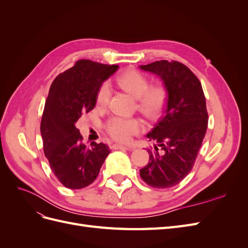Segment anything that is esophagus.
Instances as JSON below:
<instances>
[{"instance_id":"1","label":"esophagus","mask_w":248,"mask_h":248,"mask_svg":"<svg viewBox=\"0 0 248 248\" xmlns=\"http://www.w3.org/2000/svg\"><path fill=\"white\" fill-rule=\"evenodd\" d=\"M112 149H119V150H132L131 147H125L122 145H118V144H114L112 145Z\"/></svg>"}]
</instances>
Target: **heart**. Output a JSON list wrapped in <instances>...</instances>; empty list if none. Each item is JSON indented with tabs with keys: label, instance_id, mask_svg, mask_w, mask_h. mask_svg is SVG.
<instances>
[{
	"label": "heart",
	"instance_id": "obj_1",
	"mask_svg": "<svg viewBox=\"0 0 248 248\" xmlns=\"http://www.w3.org/2000/svg\"><path fill=\"white\" fill-rule=\"evenodd\" d=\"M117 84L137 98V108L150 120L158 119L166 109L169 92L164 85L150 86V79L138 70H127L116 78ZM110 98V88L104 82L97 91L96 102L99 108H106ZM107 133L117 141L129 142L144 129L140 118L112 117L106 123Z\"/></svg>",
	"mask_w": 248,
	"mask_h": 248
}]
</instances>
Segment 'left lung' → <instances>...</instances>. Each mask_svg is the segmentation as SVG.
<instances>
[{
    "label": "left lung",
    "mask_w": 248,
    "mask_h": 248,
    "mask_svg": "<svg viewBox=\"0 0 248 248\" xmlns=\"http://www.w3.org/2000/svg\"><path fill=\"white\" fill-rule=\"evenodd\" d=\"M140 67L159 76L169 92L166 111L148 134L163 154L157 147L155 151L149 149L150 160L140 175L154 188H170L189 174L206 136L205 94L196 74L178 61L160 60Z\"/></svg>",
    "instance_id": "1"
}]
</instances>
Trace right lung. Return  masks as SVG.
<instances>
[{"mask_svg": "<svg viewBox=\"0 0 248 248\" xmlns=\"http://www.w3.org/2000/svg\"><path fill=\"white\" fill-rule=\"evenodd\" d=\"M118 68V65L78 60L50 86L40 124L43 151L52 172L67 188L92 184L110 152L102 142L84 144L76 123L95 108L99 87Z\"/></svg>", "mask_w": 248, "mask_h": 248, "instance_id": "1", "label": "right lung"}]
</instances>
